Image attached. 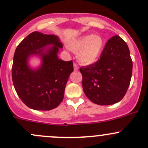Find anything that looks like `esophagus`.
Here are the masks:
<instances>
[{"label": "esophagus", "mask_w": 148, "mask_h": 148, "mask_svg": "<svg viewBox=\"0 0 148 148\" xmlns=\"http://www.w3.org/2000/svg\"><path fill=\"white\" fill-rule=\"evenodd\" d=\"M74 71H78L79 70V66L76 64H74Z\"/></svg>", "instance_id": "34e87169"}]
</instances>
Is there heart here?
<instances>
[{
    "label": "heart",
    "instance_id": "b5f03b06",
    "mask_svg": "<svg viewBox=\"0 0 148 148\" xmlns=\"http://www.w3.org/2000/svg\"><path fill=\"white\" fill-rule=\"evenodd\" d=\"M71 51L76 53L77 59L80 64L89 65L97 61L104 46L102 36L94 34H87L75 39L68 44Z\"/></svg>",
    "mask_w": 148,
    "mask_h": 148
}]
</instances>
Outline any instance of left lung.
I'll return each instance as SVG.
<instances>
[{
    "mask_svg": "<svg viewBox=\"0 0 148 148\" xmlns=\"http://www.w3.org/2000/svg\"><path fill=\"white\" fill-rule=\"evenodd\" d=\"M85 95L99 105L120 102L126 94L132 73L129 48L119 36L108 40L100 59L80 68Z\"/></svg>",
    "mask_w": 148,
    "mask_h": 148,
    "instance_id": "left-lung-1",
    "label": "left lung"
}]
</instances>
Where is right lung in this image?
<instances>
[{"label":"right lung","mask_w":148,"mask_h":148,"mask_svg":"<svg viewBox=\"0 0 148 148\" xmlns=\"http://www.w3.org/2000/svg\"><path fill=\"white\" fill-rule=\"evenodd\" d=\"M62 43L56 35L34 31L17 46L13 56L12 79L18 95L27 107L35 110H51L62 102L72 61L59 59ZM36 56L41 64L34 68L29 59Z\"/></svg>","instance_id":"obj_1"}]
</instances>
